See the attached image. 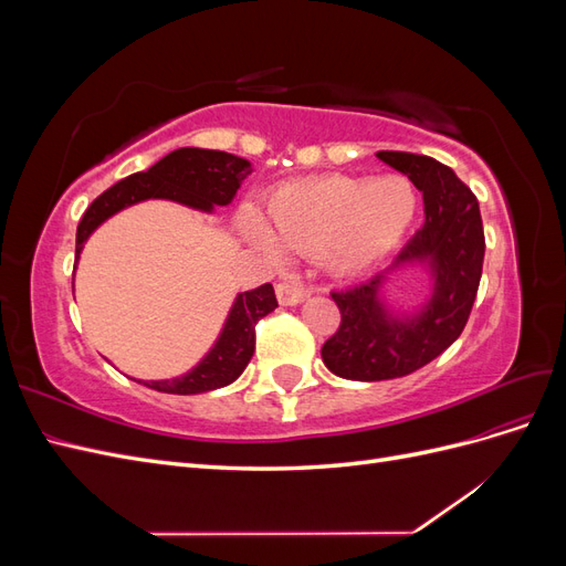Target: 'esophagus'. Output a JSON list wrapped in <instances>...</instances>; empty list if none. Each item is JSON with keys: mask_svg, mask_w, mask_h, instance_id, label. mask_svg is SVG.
Returning <instances> with one entry per match:
<instances>
[{"mask_svg": "<svg viewBox=\"0 0 566 566\" xmlns=\"http://www.w3.org/2000/svg\"><path fill=\"white\" fill-rule=\"evenodd\" d=\"M276 297L283 306H297L302 304L306 297H310V290L293 285V283H279L276 285Z\"/></svg>", "mask_w": 566, "mask_h": 566, "instance_id": "obj_1", "label": "esophagus"}]
</instances>
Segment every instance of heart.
<instances>
[{"mask_svg": "<svg viewBox=\"0 0 566 566\" xmlns=\"http://www.w3.org/2000/svg\"><path fill=\"white\" fill-rule=\"evenodd\" d=\"M418 212V193L403 177L356 179L328 175L276 188L266 200L269 231L252 212L241 229L264 250L273 241L321 256L333 276H356L399 245Z\"/></svg>", "mask_w": 566, "mask_h": 566, "instance_id": "1", "label": "heart"}]
</instances>
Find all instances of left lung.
<instances>
[{"label": "left lung", "instance_id": "8db88e82", "mask_svg": "<svg viewBox=\"0 0 566 566\" xmlns=\"http://www.w3.org/2000/svg\"><path fill=\"white\" fill-rule=\"evenodd\" d=\"M375 156L422 191L424 224L391 269L424 264L432 293L418 312L403 316L382 297L385 276L331 293L342 321L321 349L323 364L337 378L358 382L403 378L453 345L470 318L486 248L479 202L451 167L401 150Z\"/></svg>", "mask_w": 566, "mask_h": 566}]
</instances>
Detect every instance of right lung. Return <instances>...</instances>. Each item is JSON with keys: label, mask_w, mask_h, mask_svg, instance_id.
<instances>
[{"label": "right lung", "mask_w": 566, "mask_h": 566, "mask_svg": "<svg viewBox=\"0 0 566 566\" xmlns=\"http://www.w3.org/2000/svg\"><path fill=\"white\" fill-rule=\"evenodd\" d=\"M252 172V165L224 150L177 148L146 172L129 175L101 193L80 219L75 241V264L87 238L115 212L148 198L175 200L200 212L224 208ZM273 285L264 283L235 297L212 349L202 361L172 380H136L165 394H202L227 387L245 370L254 354V325L276 310Z\"/></svg>", "instance_id": "1"}]
</instances>
